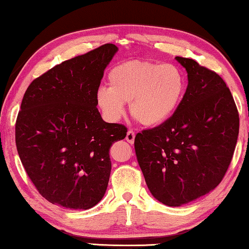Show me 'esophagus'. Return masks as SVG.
<instances>
[{
    "mask_svg": "<svg viewBox=\"0 0 249 249\" xmlns=\"http://www.w3.org/2000/svg\"><path fill=\"white\" fill-rule=\"evenodd\" d=\"M135 137H136L135 132L132 131V130H128L127 131V135H125V141H127L129 144H134Z\"/></svg>",
    "mask_w": 249,
    "mask_h": 249,
    "instance_id": "esophagus-1",
    "label": "esophagus"
}]
</instances>
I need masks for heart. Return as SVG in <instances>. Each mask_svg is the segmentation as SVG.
Wrapping results in <instances>:
<instances>
[{
  "instance_id": "1",
  "label": "heart",
  "mask_w": 249,
  "mask_h": 249,
  "mask_svg": "<svg viewBox=\"0 0 249 249\" xmlns=\"http://www.w3.org/2000/svg\"><path fill=\"white\" fill-rule=\"evenodd\" d=\"M108 88L97 90L96 103L110 121H118L129 103L130 113L145 127H159L181 104L186 80L171 63L134 60L115 66L107 76Z\"/></svg>"
}]
</instances>
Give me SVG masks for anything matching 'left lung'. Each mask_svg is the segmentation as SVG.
<instances>
[{
	"mask_svg": "<svg viewBox=\"0 0 249 249\" xmlns=\"http://www.w3.org/2000/svg\"><path fill=\"white\" fill-rule=\"evenodd\" d=\"M188 86L173 117L139 132L135 151L154 198L181 206L215 188L226 175L239 132V115L222 78L195 60L176 56Z\"/></svg>",
	"mask_w": 249,
	"mask_h": 249,
	"instance_id": "left-lung-1",
	"label": "left lung"
}]
</instances>
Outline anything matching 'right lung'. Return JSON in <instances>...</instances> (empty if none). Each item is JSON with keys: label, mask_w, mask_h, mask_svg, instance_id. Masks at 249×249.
Masks as SVG:
<instances>
[{"label": "right lung", "mask_w": 249, "mask_h": 249, "mask_svg": "<svg viewBox=\"0 0 249 249\" xmlns=\"http://www.w3.org/2000/svg\"><path fill=\"white\" fill-rule=\"evenodd\" d=\"M118 50L105 44L64 61L36 78L23 95L17 149L37 190L55 205L88 210L107 192L108 151L127 128L102 119L96 94Z\"/></svg>", "instance_id": "add662e5"}]
</instances>
